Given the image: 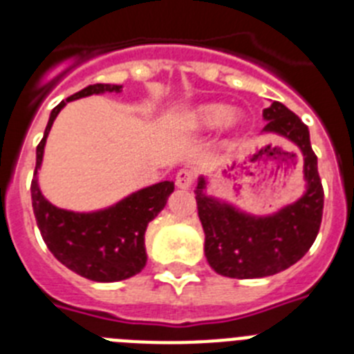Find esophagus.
<instances>
[{"instance_id":"1","label":"esophagus","mask_w":354,"mask_h":354,"mask_svg":"<svg viewBox=\"0 0 354 354\" xmlns=\"http://www.w3.org/2000/svg\"><path fill=\"white\" fill-rule=\"evenodd\" d=\"M193 180H195V174H193L192 170H186V168L180 170L179 174H177V177H175V184H177L179 189H189Z\"/></svg>"}]
</instances>
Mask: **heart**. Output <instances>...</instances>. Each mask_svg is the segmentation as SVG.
I'll return each instance as SVG.
<instances>
[{
	"instance_id": "heart-1",
	"label": "heart",
	"mask_w": 354,
	"mask_h": 354,
	"mask_svg": "<svg viewBox=\"0 0 354 354\" xmlns=\"http://www.w3.org/2000/svg\"><path fill=\"white\" fill-rule=\"evenodd\" d=\"M184 124L193 131L214 129L223 126L228 131H237L243 126V115L223 102H202L184 113Z\"/></svg>"
}]
</instances>
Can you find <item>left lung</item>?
<instances>
[{
	"label": "left lung",
	"mask_w": 354,
	"mask_h": 354,
	"mask_svg": "<svg viewBox=\"0 0 354 354\" xmlns=\"http://www.w3.org/2000/svg\"><path fill=\"white\" fill-rule=\"evenodd\" d=\"M262 117L268 122L262 134H277L301 152L303 195L274 212L253 214L209 195L207 175H198L195 187L205 259L216 273L237 280L270 277L296 264L314 245L323 218L324 193L308 127L278 101L262 109Z\"/></svg>",
	"instance_id": "obj_1"
}]
</instances>
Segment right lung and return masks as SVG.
Segmentation results:
<instances>
[{"label":"right lung","instance_id":"add662e5","mask_svg":"<svg viewBox=\"0 0 354 354\" xmlns=\"http://www.w3.org/2000/svg\"><path fill=\"white\" fill-rule=\"evenodd\" d=\"M120 93L122 84L97 83L71 95L67 102L88 95ZM62 101L49 115L44 138L37 147V167L31 180V204L44 243L65 268L93 282H120L138 274L147 264V227L167 205L174 193V180H162L124 196L97 211H68L51 204L39 184L44 149Z\"/></svg>","mask_w":354,"mask_h":354}]
</instances>
